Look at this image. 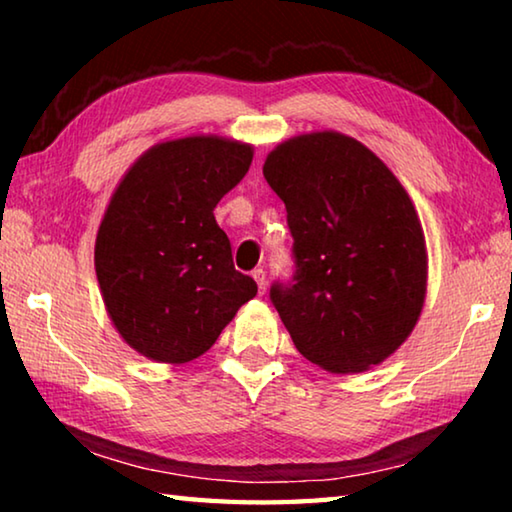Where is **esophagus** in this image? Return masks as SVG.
<instances>
[{"label": "esophagus", "instance_id": "obj_1", "mask_svg": "<svg viewBox=\"0 0 512 512\" xmlns=\"http://www.w3.org/2000/svg\"><path fill=\"white\" fill-rule=\"evenodd\" d=\"M253 277H255V282H257L259 293H266V271H264V268H255Z\"/></svg>", "mask_w": 512, "mask_h": 512}]
</instances>
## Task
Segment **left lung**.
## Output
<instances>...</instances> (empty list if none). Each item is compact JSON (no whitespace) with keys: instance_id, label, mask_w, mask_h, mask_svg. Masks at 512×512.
Listing matches in <instances>:
<instances>
[{"instance_id":"obj_1","label":"left lung","mask_w":512,"mask_h":512,"mask_svg":"<svg viewBox=\"0 0 512 512\" xmlns=\"http://www.w3.org/2000/svg\"><path fill=\"white\" fill-rule=\"evenodd\" d=\"M287 205L296 284L271 289L293 345L334 375L366 372L409 339L427 298L420 216L395 173L336 131L293 135L264 160Z\"/></svg>"}]
</instances>
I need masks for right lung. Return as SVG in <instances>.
<instances>
[{"mask_svg":"<svg viewBox=\"0 0 512 512\" xmlns=\"http://www.w3.org/2000/svg\"><path fill=\"white\" fill-rule=\"evenodd\" d=\"M253 155V144L221 135L162 140L112 192L94 268L112 325L142 357L169 366L198 359L257 296L214 219Z\"/></svg>","mask_w":512,"mask_h":512,"instance_id":"right-lung-1","label":"right lung"}]
</instances>
